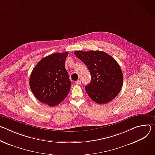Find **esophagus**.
Wrapping results in <instances>:
<instances>
[{
	"label": "esophagus",
	"instance_id": "34e87169",
	"mask_svg": "<svg viewBox=\"0 0 155 155\" xmlns=\"http://www.w3.org/2000/svg\"><path fill=\"white\" fill-rule=\"evenodd\" d=\"M75 84H77V85H81V80H78V81L75 82Z\"/></svg>",
	"mask_w": 155,
	"mask_h": 155
}]
</instances>
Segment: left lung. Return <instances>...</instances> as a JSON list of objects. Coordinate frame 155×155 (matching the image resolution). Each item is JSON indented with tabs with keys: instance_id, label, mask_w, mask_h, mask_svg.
I'll list each match as a JSON object with an SVG mask.
<instances>
[{
	"instance_id": "8db88e82",
	"label": "left lung",
	"mask_w": 155,
	"mask_h": 155,
	"mask_svg": "<svg viewBox=\"0 0 155 155\" xmlns=\"http://www.w3.org/2000/svg\"><path fill=\"white\" fill-rule=\"evenodd\" d=\"M74 54L88 68L91 74L90 83L85 87L89 97L98 104H107L114 99L123 84V72L117 61L99 50L75 51Z\"/></svg>"
}]
</instances>
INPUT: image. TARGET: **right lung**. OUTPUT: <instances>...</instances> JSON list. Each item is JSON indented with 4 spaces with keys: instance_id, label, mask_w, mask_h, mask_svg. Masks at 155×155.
<instances>
[{
    "instance_id": "add662e5",
    "label": "right lung",
    "mask_w": 155,
    "mask_h": 155,
    "mask_svg": "<svg viewBox=\"0 0 155 155\" xmlns=\"http://www.w3.org/2000/svg\"><path fill=\"white\" fill-rule=\"evenodd\" d=\"M68 52L43 58L33 68L29 78L31 90L44 104L54 107L62 102L70 91L71 82L65 69Z\"/></svg>"
}]
</instances>
